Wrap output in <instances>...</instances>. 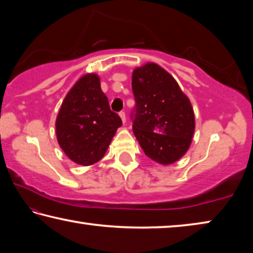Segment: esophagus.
I'll return each instance as SVG.
<instances>
[{
  "mask_svg": "<svg viewBox=\"0 0 253 253\" xmlns=\"http://www.w3.org/2000/svg\"><path fill=\"white\" fill-rule=\"evenodd\" d=\"M119 116H121V118H122V122L125 124L126 123V114L124 113V111H121V113H119Z\"/></svg>",
  "mask_w": 253,
  "mask_h": 253,
  "instance_id": "esophagus-1",
  "label": "esophagus"
}]
</instances>
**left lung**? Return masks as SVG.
<instances>
[{
  "label": "left lung",
  "instance_id": "1",
  "mask_svg": "<svg viewBox=\"0 0 253 253\" xmlns=\"http://www.w3.org/2000/svg\"><path fill=\"white\" fill-rule=\"evenodd\" d=\"M136 100L132 130L151 160L169 165L185 155L195 129L193 107L176 80L161 66L147 62L132 71Z\"/></svg>",
  "mask_w": 253,
  "mask_h": 253
}]
</instances>
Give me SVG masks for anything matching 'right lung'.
<instances>
[{
	"label": "right lung",
	"mask_w": 253,
	"mask_h": 253,
	"mask_svg": "<svg viewBox=\"0 0 253 253\" xmlns=\"http://www.w3.org/2000/svg\"><path fill=\"white\" fill-rule=\"evenodd\" d=\"M122 125L121 117L110 110L99 76L85 74L63 99L55 119V132L66 155L76 164L89 166L104 157Z\"/></svg>",
	"instance_id": "1"
}]
</instances>
